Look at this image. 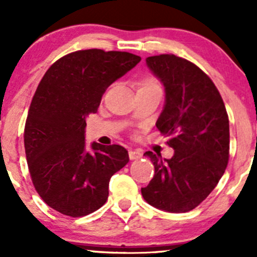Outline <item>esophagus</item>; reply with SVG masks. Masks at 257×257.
Masks as SVG:
<instances>
[{
  "mask_svg": "<svg viewBox=\"0 0 257 257\" xmlns=\"http://www.w3.org/2000/svg\"><path fill=\"white\" fill-rule=\"evenodd\" d=\"M142 157V153L139 151H128V158L131 159V161H135V159H139Z\"/></svg>",
  "mask_w": 257,
  "mask_h": 257,
  "instance_id": "obj_1",
  "label": "esophagus"
}]
</instances>
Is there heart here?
Here are the masks:
<instances>
[{
    "label": "heart",
    "mask_w": 257,
    "mask_h": 257,
    "mask_svg": "<svg viewBox=\"0 0 257 257\" xmlns=\"http://www.w3.org/2000/svg\"><path fill=\"white\" fill-rule=\"evenodd\" d=\"M137 90H143V89H162L161 82H159L158 78L153 76H147L141 78L139 82H137Z\"/></svg>",
    "instance_id": "heart-1"
}]
</instances>
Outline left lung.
Listing matches in <instances>:
<instances>
[{"instance_id": "obj_1", "label": "left lung", "mask_w": 257, "mask_h": 257, "mask_svg": "<svg viewBox=\"0 0 257 257\" xmlns=\"http://www.w3.org/2000/svg\"><path fill=\"white\" fill-rule=\"evenodd\" d=\"M148 67L165 87V106L156 126L172 159L146 152L154 176L143 198L159 209L184 213L213 191L229 162V118L212 79L198 66L173 54L147 57Z\"/></svg>"}]
</instances>
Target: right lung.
<instances>
[{
	"mask_svg": "<svg viewBox=\"0 0 257 257\" xmlns=\"http://www.w3.org/2000/svg\"><path fill=\"white\" fill-rule=\"evenodd\" d=\"M141 61L137 55L78 50L55 61L30 103L24 148L30 178L44 202L65 216L93 213L106 202L110 178L128 163L122 146L93 143L85 151L88 115L106 88Z\"/></svg>",
	"mask_w": 257,
	"mask_h": 257,
	"instance_id": "1",
	"label": "right lung"
}]
</instances>
